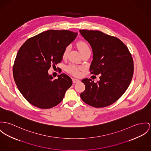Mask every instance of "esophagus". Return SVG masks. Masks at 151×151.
Returning a JSON list of instances; mask_svg holds the SVG:
<instances>
[{"mask_svg":"<svg viewBox=\"0 0 151 151\" xmlns=\"http://www.w3.org/2000/svg\"><path fill=\"white\" fill-rule=\"evenodd\" d=\"M80 81L79 79H75V78H72V81L73 83H78L79 81Z\"/></svg>","mask_w":151,"mask_h":151,"instance_id":"1","label":"esophagus"}]
</instances>
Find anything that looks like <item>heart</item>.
I'll return each mask as SVG.
<instances>
[{"label":"heart","instance_id":"b5f03b06","mask_svg":"<svg viewBox=\"0 0 151 151\" xmlns=\"http://www.w3.org/2000/svg\"><path fill=\"white\" fill-rule=\"evenodd\" d=\"M77 47H78L81 53H82L83 52L85 51L86 50L90 49V47L88 46V44L83 41H79L77 44ZM68 48H69L68 47H67L64 49V50L63 53V55H62L63 58H66L68 51ZM81 70V67H77L73 64H70L66 67L67 72L74 76H78L80 74V70Z\"/></svg>","mask_w":151,"mask_h":151}]
</instances>
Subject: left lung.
Here are the masks:
<instances>
[{
	"label": "left lung",
	"instance_id": "1",
	"mask_svg": "<svg viewBox=\"0 0 151 151\" xmlns=\"http://www.w3.org/2000/svg\"><path fill=\"white\" fill-rule=\"evenodd\" d=\"M93 49L91 74L101 73L100 81L85 78L81 81L85 90L82 101L96 108L110 106L119 99L131 82L134 71L133 60L127 47L118 38L98 30H80Z\"/></svg>",
	"mask_w": 151,
	"mask_h": 151
}]
</instances>
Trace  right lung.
<instances>
[{
    "label": "right lung",
    "instance_id": "1",
    "mask_svg": "<svg viewBox=\"0 0 151 151\" xmlns=\"http://www.w3.org/2000/svg\"><path fill=\"white\" fill-rule=\"evenodd\" d=\"M78 33L70 30H49L27 40L19 48L13 65L18 88L30 104L47 109L59 104L72 84L65 73L53 79L48 70L62 60L63 53Z\"/></svg>",
    "mask_w": 151,
    "mask_h": 151
}]
</instances>
